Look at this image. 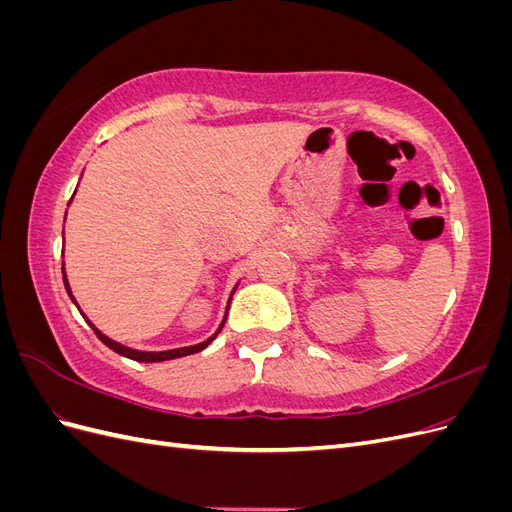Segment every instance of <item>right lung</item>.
I'll return each instance as SVG.
<instances>
[{"instance_id": "obj_1", "label": "right lung", "mask_w": 512, "mask_h": 512, "mask_svg": "<svg viewBox=\"0 0 512 512\" xmlns=\"http://www.w3.org/2000/svg\"><path fill=\"white\" fill-rule=\"evenodd\" d=\"M61 273H64V286H66V292L70 294V299H72V303L76 305V299L72 297V290H70V284H68V277H66V269L61 267ZM235 292V290H232ZM230 292V294H232ZM232 299V297H230ZM230 299H228V305H230ZM79 307V305H76ZM83 314V312H81ZM226 314H228V309H226ZM83 318H85V314H83ZM87 320V318H85ZM89 322V320H87ZM224 322H226V318L222 320V324H220V329L215 331L209 339H205V342H200V344H196V346H185V348H175V350H162V352H143V350H132V348H128V346H123V344H117V342H113L111 337H106L102 331H98L94 324L89 322V327L94 329V333L98 335V339L100 342L104 344V346H108L111 348L113 352H117V354H121V356H126V359H132V361H141V363H160V361H170V359H179V356H188V354H196V352H200V350H205L215 337H218V333L222 331V327H224Z\"/></svg>"}]
</instances>
